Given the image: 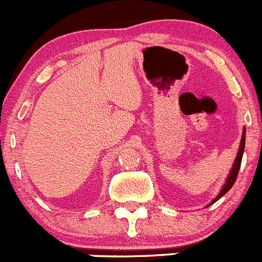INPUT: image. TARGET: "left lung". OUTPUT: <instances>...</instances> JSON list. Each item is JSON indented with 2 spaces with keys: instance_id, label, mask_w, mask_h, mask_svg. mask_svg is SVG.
Wrapping results in <instances>:
<instances>
[{
  "instance_id": "obj_1",
  "label": "left lung",
  "mask_w": 262,
  "mask_h": 262,
  "mask_svg": "<svg viewBox=\"0 0 262 262\" xmlns=\"http://www.w3.org/2000/svg\"><path fill=\"white\" fill-rule=\"evenodd\" d=\"M245 134H246V128H244V136H242V140H241V146H239L238 154H237V158H236V160H234L233 168H232L230 175H228V178H227V182H226L225 187L222 188V190H221V193L217 195V198L213 199V202H212L211 204L215 203V202H217L218 199L221 198V196L225 195V194L227 193V191L231 189L232 185L234 184V182H236L237 175H238V171H239V166H241L242 155H244V150H245ZM211 204H209V206H211Z\"/></svg>"
}]
</instances>
